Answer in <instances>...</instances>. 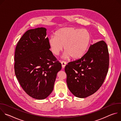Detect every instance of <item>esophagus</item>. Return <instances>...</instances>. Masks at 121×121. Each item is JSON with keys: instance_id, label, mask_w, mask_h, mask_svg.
<instances>
[{"instance_id": "esophagus-1", "label": "esophagus", "mask_w": 121, "mask_h": 121, "mask_svg": "<svg viewBox=\"0 0 121 121\" xmlns=\"http://www.w3.org/2000/svg\"><path fill=\"white\" fill-rule=\"evenodd\" d=\"M61 64H62V68L64 69L65 66V65H66V63L65 61H61Z\"/></svg>"}]
</instances>
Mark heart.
I'll return each instance as SVG.
<instances>
[{
  "label": "heart",
  "mask_w": 121,
  "mask_h": 121,
  "mask_svg": "<svg viewBox=\"0 0 121 121\" xmlns=\"http://www.w3.org/2000/svg\"><path fill=\"white\" fill-rule=\"evenodd\" d=\"M55 37H51L48 45L52 54L58 55L64 47V59L71 57L74 60L81 58L88 51L91 41V35L86 29H77L67 27L58 30Z\"/></svg>",
  "instance_id": "1"
}]
</instances>
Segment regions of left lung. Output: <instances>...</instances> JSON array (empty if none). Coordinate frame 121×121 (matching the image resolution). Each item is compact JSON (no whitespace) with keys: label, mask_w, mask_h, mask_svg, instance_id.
Listing matches in <instances>:
<instances>
[{"label":"left lung","mask_w":121,"mask_h":121,"mask_svg":"<svg viewBox=\"0 0 121 121\" xmlns=\"http://www.w3.org/2000/svg\"><path fill=\"white\" fill-rule=\"evenodd\" d=\"M108 47L103 41L91 44L81 58L69 63L65 67L66 83L76 97L85 98L101 87L108 71Z\"/></svg>","instance_id":"left-lung-1"}]
</instances>
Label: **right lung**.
I'll list each match as a JSON object with an SVG mask.
<instances>
[{"instance_id": "right-lung-1", "label": "right lung", "mask_w": 121, "mask_h": 121, "mask_svg": "<svg viewBox=\"0 0 121 121\" xmlns=\"http://www.w3.org/2000/svg\"><path fill=\"white\" fill-rule=\"evenodd\" d=\"M46 29L27 30L17 43L15 73L26 93L37 99L46 98L53 91L57 73L62 68L49 50Z\"/></svg>"}]
</instances>
